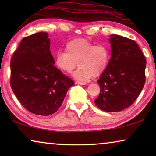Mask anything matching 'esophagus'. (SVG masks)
<instances>
[{
    "label": "esophagus",
    "instance_id": "obj_1",
    "mask_svg": "<svg viewBox=\"0 0 156 156\" xmlns=\"http://www.w3.org/2000/svg\"><path fill=\"white\" fill-rule=\"evenodd\" d=\"M76 84H81V85H85L86 84V83L85 82H78V81H76L75 82Z\"/></svg>",
    "mask_w": 156,
    "mask_h": 156
}]
</instances>
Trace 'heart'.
<instances>
[{
  "instance_id": "b5f03b06",
  "label": "heart",
  "mask_w": 156,
  "mask_h": 156,
  "mask_svg": "<svg viewBox=\"0 0 156 156\" xmlns=\"http://www.w3.org/2000/svg\"><path fill=\"white\" fill-rule=\"evenodd\" d=\"M110 52L104 44H97L84 38L68 42L65 50H59L55 56V65L62 72L69 74L77 65L80 68L73 74L76 80H88L105 71L109 62Z\"/></svg>"
}]
</instances>
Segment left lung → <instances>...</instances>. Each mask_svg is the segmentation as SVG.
I'll return each instance as SVG.
<instances>
[{"mask_svg":"<svg viewBox=\"0 0 156 156\" xmlns=\"http://www.w3.org/2000/svg\"><path fill=\"white\" fill-rule=\"evenodd\" d=\"M111 59L97 81L100 94L94 103L106 112H121L133 104L146 82V60L133 40L110 36Z\"/></svg>","mask_w":156,"mask_h":156,"instance_id":"obj_1","label":"left lung"}]
</instances>
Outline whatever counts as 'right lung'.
Listing matches in <instances>:
<instances>
[{"instance_id":"right-lung-1","label":"right lung","mask_w":156,"mask_h":156,"mask_svg":"<svg viewBox=\"0 0 156 156\" xmlns=\"http://www.w3.org/2000/svg\"><path fill=\"white\" fill-rule=\"evenodd\" d=\"M47 33L23 38L10 59V84L20 103L34 114L49 116L60 108L74 83L55 67Z\"/></svg>"}]
</instances>
